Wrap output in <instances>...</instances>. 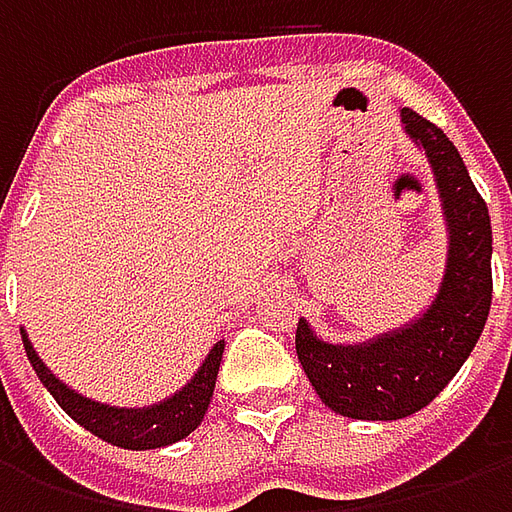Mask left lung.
<instances>
[{"mask_svg": "<svg viewBox=\"0 0 512 512\" xmlns=\"http://www.w3.org/2000/svg\"><path fill=\"white\" fill-rule=\"evenodd\" d=\"M408 139L425 150L447 222L439 293L417 321L356 345L296 326V354L326 406L351 419L411 417L450 384L483 334L491 310V216L447 134L414 109H400Z\"/></svg>", "mask_w": 512, "mask_h": 512, "instance_id": "left-lung-1", "label": "left lung"}]
</instances>
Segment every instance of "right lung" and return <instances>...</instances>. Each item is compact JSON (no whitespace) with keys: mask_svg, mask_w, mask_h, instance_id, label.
Instances as JSON below:
<instances>
[{"mask_svg":"<svg viewBox=\"0 0 512 512\" xmlns=\"http://www.w3.org/2000/svg\"><path fill=\"white\" fill-rule=\"evenodd\" d=\"M21 340H24L29 365L38 373L40 384L46 386L51 397L60 403L62 411L76 419L84 430H90L93 436L109 441L115 447H123V450H156V447H167V444L186 439L208 411L224 354V340H219L189 384L167 400L147 408H117L90 400L68 384H62L60 378L43 365V359L32 348L24 329H21Z\"/></svg>","mask_w":512,"mask_h":512,"instance_id":"add662e5","label":"right lung"}]
</instances>
